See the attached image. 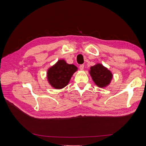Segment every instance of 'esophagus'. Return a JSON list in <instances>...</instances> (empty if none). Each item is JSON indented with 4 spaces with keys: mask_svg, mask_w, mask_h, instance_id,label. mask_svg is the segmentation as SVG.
Masks as SVG:
<instances>
[{
    "mask_svg": "<svg viewBox=\"0 0 146 146\" xmlns=\"http://www.w3.org/2000/svg\"><path fill=\"white\" fill-rule=\"evenodd\" d=\"M80 69L81 70H83V69H84V64H80Z\"/></svg>",
    "mask_w": 146,
    "mask_h": 146,
    "instance_id": "obj_1",
    "label": "esophagus"
}]
</instances>
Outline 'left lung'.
Instances as JSON below:
<instances>
[{"label":"left lung","instance_id":"left-lung-1","mask_svg":"<svg viewBox=\"0 0 146 146\" xmlns=\"http://www.w3.org/2000/svg\"><path fill=\"white\" fill-rule=\"evenodd\" d=\"M90 73L95 84L99 87L107 86L112 78L111 73L101 64H97L92 66Z\"/></svg>","mask_w":146,"mask_h":146}]
</instances>
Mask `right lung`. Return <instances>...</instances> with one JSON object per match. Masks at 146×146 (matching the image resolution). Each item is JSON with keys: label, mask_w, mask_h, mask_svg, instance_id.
Masks as SVG:
<instances>
[{"label": "right lung", "mask_w": 146, "mask_h": 146, "mask_svg": "<svg viewBox=\"0 0 146 146\" xmlns=\"http://www.w3.org/2000/svg\"><path fill=\"white\" fill-rule=\"evenodd\" d=\"M77 70L73 64H69L64 60H59L48 71V80L52 87L61 89L66 86Z\"/></svg>", "instance_id": "add662e5"}]
</instances>
